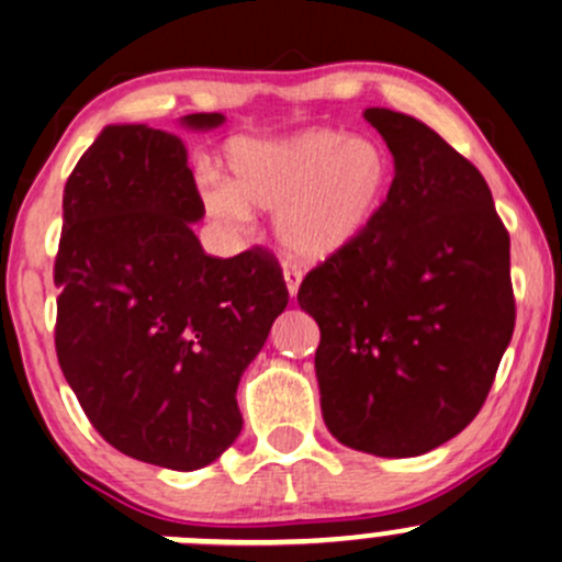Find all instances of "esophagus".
Listing matches in <instances>:
<instances>
[{"label": "esophagus", "instance_id": "1", "mask_svg": "<svg viewBox=\"0 0 562 562\" xmlns=\"http://www.w3.org/2000/svg\"><path fill=\"white\" fill-rule=\"evenodd\" d=\"M282 277H285V288H288V293H291V299H296L299 285H301V271L293 269V266H285Z\"/></svg>", "mask_w": 562, "mask_h": 562}]
</instances>
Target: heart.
Masks as SVG:
<instances>
[{"label":"heart","mask_w":562,"mask_h":562,"mask_svg":"<svg viewBox=\"0 0 562 562\" xmlns=\"http://www.w3.org/2000/svg\"><path fill=\"white\" fill-rule=\"evenodd\" d=\"M228 180L202 188L204 212L239 232L252 210L274 212V236L296 261L341 256L380 217L393 182L382 142L334 128H304L271 139H236Z\"/></svg>","instance_id":"obj_1"}]
</instances>
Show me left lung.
Listing matches in <instances>:
<instances>
[{"instance_id":"left-lung-1","label":"left lung","mask_w":562,"mask_h":562,"mask_svg":"<svg viewBox=\"0 0 562 562\" xmlns=\"http://www.w3.org/2000/svg\"><path fill=\"white\" fill-rule=\"evenodd\" d=\"M366 121L393 153L366 236L299 288L321 326L328 430L352 450L415 458L476 417L515 330L509 234L480 169L430 126L385 108Z\"/></svg>"}]
</instances>
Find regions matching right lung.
I'll return each instance as SVG.
<instances>
[{"label": "right lung", "instance_id": "1", "mask_svg": "<svg viewBox=\"0 0 562 562\" xmlns=\"http://www.w3.org/2000/svg\"><path fill=\"white\" fill-rule=\"evenodd\" d=\"M221 112L180 123L217 128ZM180 137L102 128L64 188L56 356L93 428L117 452L172 471L221 458L241 430L236 387L288 306L274 256L212 258Z\"/></svg>", "mask_w": 562, "mask_h": 562}]
</instances>
